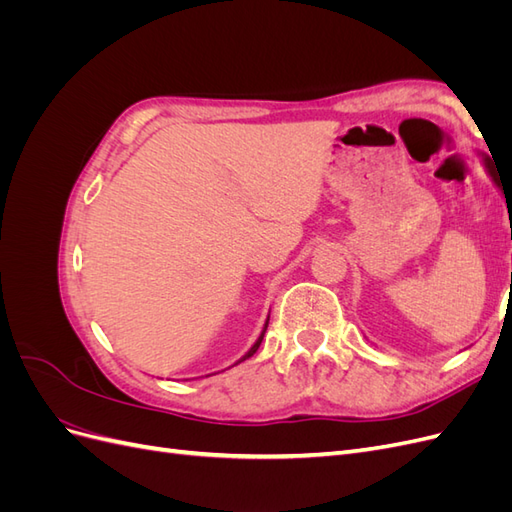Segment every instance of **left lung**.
Wrapping results in <instances>:
<instances>
[{
	"label": "left lung",
	"mask_w": 512,
	"mask_h": 512,
	"mask_svg": "<svg viewBox=\"0 0 512 512\" xmlns=\"http://www.w3.org/2000/svg\"><path fill=\"white\" fill-rule=\"evenodd\" d=\"M480 158H483V164H485L487 175H489V177H491V181H493V183L498 185V188H500V183H498V175H495V173H498V170H495V166H493L491 158H489V156H485V153H480Z\"/></svg>",
	"instance_id": "1"
}]
</instances>
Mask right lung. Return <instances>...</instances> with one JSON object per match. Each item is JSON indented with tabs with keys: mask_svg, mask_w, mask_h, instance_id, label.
Segmentation results:
<instances>
[{
	"mask_svg": "<svg viewBox=\"0 0 512 512\" xmlns=\"http://www.w3.org/2000/svg\"><path fill=\"white\" fill-rule=\"evenodd\" d=\"M267 324H269V320H267V322H265V329H262V333H260V337H258V339H256V342H254V346H252V348H250V350H247V352H245V354H243V356H241V359H239V363H241V361H245V359H250V356H254V354H256V350H258V348H260V342H262V337H265V331H267Z\"/></svg>",
	"mask_w": 512,
	"mask_h": 512,
	"instance_id": "add662e5",
	"label": "right lung"
}]
</instances>
